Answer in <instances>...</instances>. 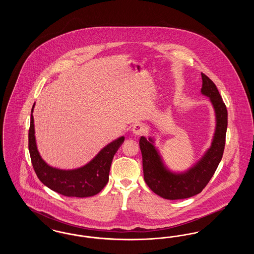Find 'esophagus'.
<instances>
[{"mask_svg":"<svg viewBox=\"0 0 254 254\" xmlns=\"http://www.w3.org/2000/svg\"><path fill=\"white\" fill-rule=\"evenodd\" d=\"M133 134L135 136H139V135H142L143 133H145V127L142 124H136L133 126L132 129H131Z\"/></svg>","mask_w":254,"mask_h":254,"instance_id":"1","label":"esophagus"}]
</instances>
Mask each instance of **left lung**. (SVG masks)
<instances>
[{"instance_id":"1","label":"left lung","mask_w":254,"mask_h":254,"mask_svg":"<svg viewBox=\"0 0 254 254\" xmlns=\"http://www.w3.org/2000/svg\"><path fill=\"white\" fill-rule=\"evenodd\" d=\"M201 93L209 98L215 112V130L211 145L190 169L176 172L166 166L152 137L140 138L144 179L149 189L162 198L178 200L200 193L213 176L223 157L228 127V110L215 84L201 73Z\"/></svg>"}]
</instances>
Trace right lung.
I'll return each mask as SVG.
<instances>
[{"mask_svg": "<svg viewBox=\"0 0 254 254\" xmlns=\"http://www.w3.org/2000/svg\"><path fill=\"white\" fill-rule=\"evenodd\" d=\"M33 108L28 131V149L33 169L38 178L53 191L67 197L85 198L99 193L109 182L112 159L125 141L122 136L103 147L95 157L85 166L73 169H62L49 166L40 155L36 144Z\"/></svg>", "mask_w": 254, "mask_h": 254, "instance_id": "right-lung-1", "label": "right lung"}]
</instances>
